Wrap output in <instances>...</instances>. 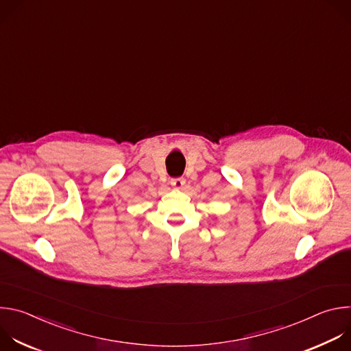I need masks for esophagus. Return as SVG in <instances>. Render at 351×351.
<instances>
[{
	"label": "esophagus",
	"instance_id": "obj_1",
	"mask_svg": "<svg viewBox=\"0 0 351 351\" xmlns=\"http://www.w3.org/2000/svg\"><path fill=\"white\" fill-rule=\"evenodd\" d=\"M171 184L176 190H182L186 184V180L183 178H175V179H171Z\"/></svg>",
	"mask_w": 351,
	"mask_h": 351
}]
</instances>
